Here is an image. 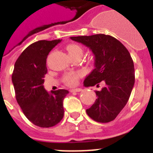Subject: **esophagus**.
<instances>
[{
    "instance_id": "esophagus-1",
    "label": "esophagus",
    "mask_w": 153,
    "mask_h": 153,
    "mask_svg": "<svg viewBox=\"0 0 153 153\" xmlns=\"http://www.w3.org/2000/svg\"><path fill=\"white\" fill-rule=\"evenodd\" d=\"M82 89H80V88H76V89H72V90H70V91L71 92V93H74V92H80V91H82Z\"/></svg>"
}]
</instances>
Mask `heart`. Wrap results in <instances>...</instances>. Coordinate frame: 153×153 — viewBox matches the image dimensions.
I'll return each instance as SVG.
<instances>
[{"label":"heart","mask_w":153,"mask_h":153,"mask_svg":"<svg viewBox=\"0 0 153 153\" xmlns=\"http://www.w3.org/2000/svg\"><path fill=\"white\" fill-rule=\"evenodd\" d=\"M67 51L68 52L69 55L71 57L75 56H82L83 54V48L78 44H71L67 46ZM80 74L79 73H74L70 72L68 74H65L63 76V82H64L67 86H74L77 84L78 79H79Z\"/></svg>","instance_id":"1"}]
</instances>
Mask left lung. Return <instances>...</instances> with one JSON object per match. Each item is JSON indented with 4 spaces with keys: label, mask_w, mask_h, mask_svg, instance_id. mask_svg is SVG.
I'll use <instances>...</instances> for the list:
<instances>
[{
    "label": "left lung",
    "mask_w": 153,
    "mask_h": 153,
    "mask_svg": "<svg viewBox=\"0 0 153 153\" xmlns=\"http://www.w3.org/2000/svg\"><path fill=\"white\" fill-rule=\"evenodd\" d=\"M70 39L89 47L95 56V69L86 77L84 86L104 85L100 91H96L97 99L86 113L97 122H111L126 106L134 86V64L130 53L121 42L109 35Z\"/></svg>",
    "instance_id": "8db88e82"
}]
</instances>
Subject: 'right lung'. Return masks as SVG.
Listing matches in <instances>:
<instances>
[{
    "mask_svg": "<svg viewBox=\"0 0 153 153\" xmlns=\"http://www.w3.org/2000/svg\"><path fill=\"white\" fill-rule=\"evenodd\" d=\"M60 40H39L28 46L17 58L12 82L23 113L32 123L42 128L54 126L63 117V99L67 90L47 92L44 87L47 73V58Z\"/></svg>",
    "mask_w": 153,
    "mask_h": 153,
    "instance_id": "obj_1",
    "label": "right lung"
}]
</instances>
